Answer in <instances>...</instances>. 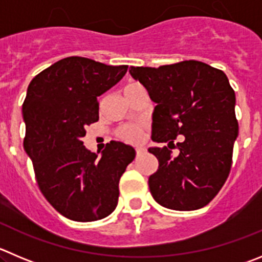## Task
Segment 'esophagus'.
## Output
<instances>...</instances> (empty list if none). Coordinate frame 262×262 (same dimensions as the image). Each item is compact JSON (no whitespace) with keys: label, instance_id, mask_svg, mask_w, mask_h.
<instances>
[{"label":"esophagus","instance_id":"34e87169","mask_svg":"<svg viewBox=\"0 0 262 262\" xmlns=\"http://www.w3.org/2000/svg\"><path fill=\"white\" fill-rule=\"evenodd\" d=\"M145 148H143V147H137L136 148V154H137V155H141V154H143V152H145Z\"/></svg>","mask_w":262,"mask_h":262}]
</instances>
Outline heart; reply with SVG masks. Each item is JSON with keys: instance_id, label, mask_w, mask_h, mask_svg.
Segmentation results:
<instances>
[{"instance_id": "1", "label": "heart", "mask_w": 262, "mask_h": 262, "mask_svg": "<svg viewBox=\"0 0 262 262\" xmlns=\"http://www.w3.org/2000/svg\"><path fill=\"white\" fill-rule=\"evenodd\" d=\"M134 85V84H130ZM117 137L120 139H123L125 142L129 143H137L142 138V126L141 125H125L117 130Z\"/></svg>"}]
</instances>
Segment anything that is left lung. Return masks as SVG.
<instances>
[{
	"label": "left lung",
	"mask_w": 262,
	"mask_h": 262,
	"mask_svg": "<svg viewBox=\"0 0 262 262\" xmlns=\"http://www.w3.org/2000/svg\"><path fill=\"white\" fill-rule=\"evenodd\" d=\"M130 75L156 103L152 147L159 168L148 177L154 199L165 208L194 211L208 204L224 186L238 137L235 93L221 70L199 60L160 67H130ZM178 135L182 143L174 145ZM170 147L179 150L172 157Z\"/></svg>",
	"instance_id": "1"
}]
</instances>
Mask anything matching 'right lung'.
<instances>
[{
	"label": "right lung",
	"instance_id": "add662e5",
	"mask_svg": "<svg viewBox=\"0 0 262 262\" xmlns=\"http://www.w3.org/2000/svg\"><path fill=\"white\" fill-rule=\"evenodd\" d=\"M126 71L124 64L68 57L35 76L27 90L24 150L43 196L73 221H97L115 211L120 177L136 156L133 147L112 141L98 158L81 141L99 119L97 98Z\"/></svg>",
	"mask_w": 262,
	"mask_h": 262
}]
</instances>
